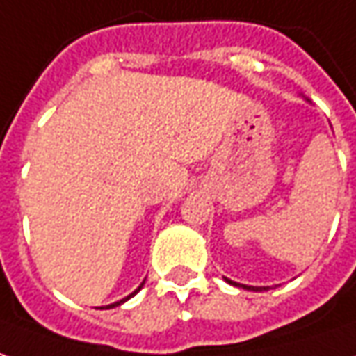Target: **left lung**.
Returning <instances> with one entry per match:
<instances>
[{"label": "left lung", "instance_id": "obj_1", "mask_svg": "<svg viewBox=\"0 0 356 356\" xmlns=\"http://www.w3.org/2000/svg\"><path fill=\"white\" fill-rule=\"evenodd\" d=\"M226 282L234 284V286H241V289H245V290H263V289H265V286L261 289V286H248V284H238V282H234V280H229V279H226Z\"/></svg>", "mask_w": 356, "mask_h": 356}]
</instances>
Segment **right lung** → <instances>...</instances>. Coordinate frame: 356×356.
Returning <instances> with one entry per match:
<instances>
[{"label":"right lung","instance_id":"right-lung-1","mask_svg":"<svg viewBox=\"0 0 356 356\" xmlns=\"http://www.w3.org/2000/svg\"><path fill=\"white\" fill-rule=\"evenodd\" d=\"M142 286H144V282H142V284H140V286H138V289L134 290V292H132V294H130V296H127V298H122V300H120V302H115V304H111V306H107V308H115V306H120V304H122V302H127L128 298H132V296H134V294H136L138 290L142 289Z\"/></svg>","mask_w":356,"mask_h":356}]
</instances>
